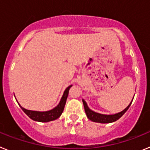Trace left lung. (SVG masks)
I'll use <instances>...</instances> for the list:
<instances>
[{
	"label": "left lung",
	"instance_id": "left-lung-1",
	"mask_svg": "<svg viewBox=\"0 0 150 150\" xmlns=\"http://www.w3.org/2000/svg\"><path fill=\"white\" fill-rule=\"evenodd\" d=\"M83 105H84V109L85 112L86 113V116L88 117V119H89L91 121L95 122H100V123H110L116 121L120 119L121 116H122V115L124 114L125 112L128 110V109L129 108V107L132 104V101L129 104V105L125 108V110H123L122 111H121L120 112H118L116 114L113 115H104V114H100L98 112H94L91 110H90L88 108V105H87L86 102L83 99Z\"/></svg>",
	"mask_w": 150,
	"mask_h": 150
}]
</instances>
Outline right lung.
Instances as JSON below:
<instances>
[{
  "label": "right lung",
  "mask_w": 150,
  "mask_h": 150,
  "mask_svg": "<svg viewBox=\"0 0 150 150\" xmlns=\"http://www.w3.org/2000/svg\"><path fill=\"white\" fill-rule=\"evenodd\" d=\"M72 86H69L67 88L65 89L64 92L63 94L62 99H61L59 104H58L57 107L53 108L51 110L49 111H44V112H40V111H33L25 109L24 107L19 104L20 107L22 108V110L25 112L26 115L30 118L32 120L37 122H47L52 121L59 117L62 115V112L64 110V106L66 104V100L67 98V95H68L69 89Z\"/></svg>",
  "instance_id": "right-lung-1"
}]
</instances>
